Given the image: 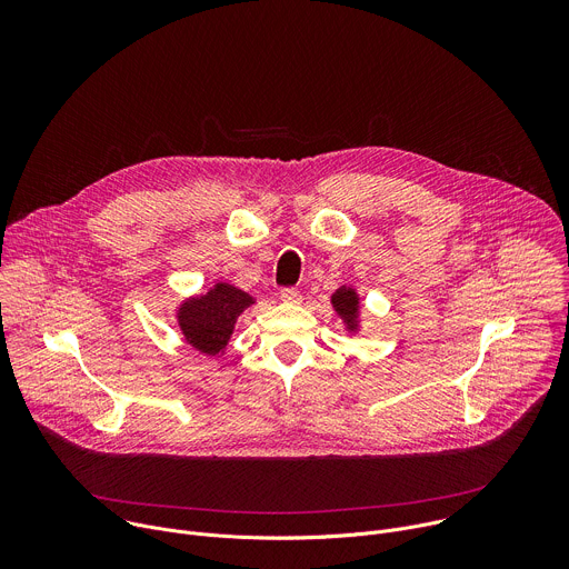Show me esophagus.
<instances>
[{
	"mask_svg": "<svg viewBox=\"0 0 569 569\" xmlns=\"http://www.w3.org/2000/svg\"><path fill=\"white\" fill-rule=\"evenodd\" d=\"M279 297H281V301H286V303H301V292L295 290V288H283V290L279 292Z\"/></svg>",
	"mask_w": 569,
	"mask_h": 569,
	"instance_id": "34e87169",
	"label": "esophagus"
}]
</instances>
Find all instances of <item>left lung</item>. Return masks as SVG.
I'll use <instances>...</instances> for the list:
<instances>
[{
  "instance_id": "8db88e82",
  "label": "left lung",
  "mask_w": 569,
  "mask_h": 569,
  "mask_svg": "<svg viewBox=\"0 0 569 569\" xmlns=\"http://www.w3.org/2000/svg\"><path fill=\"white\" fill-rule=\"evenodd\" d=\"M331 303L336 308V312L342 317V321L347 323V331H358L360 327V297L353 288L342 286L333 292Z\"/></svg>"
}]
</instances>
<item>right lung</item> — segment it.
<instances>
[{
	"label": "right lung",
	"instance_id": "add662e5",
	"mask_svg": "<svg viewBox=\"0 0 569 569\" xmlns=\"http://www.w3.org/2000/svg\"><path fill=\"white\" fill-rule=\"evenodd\" d=\"M254 303V297L231 283H216L204 295L191 297L178 308V327L184 340L204 356L227 349L236 319Z\"/></svg>",
	"mask_w": 569,
	"mask_h": 569
}]
</instances>
